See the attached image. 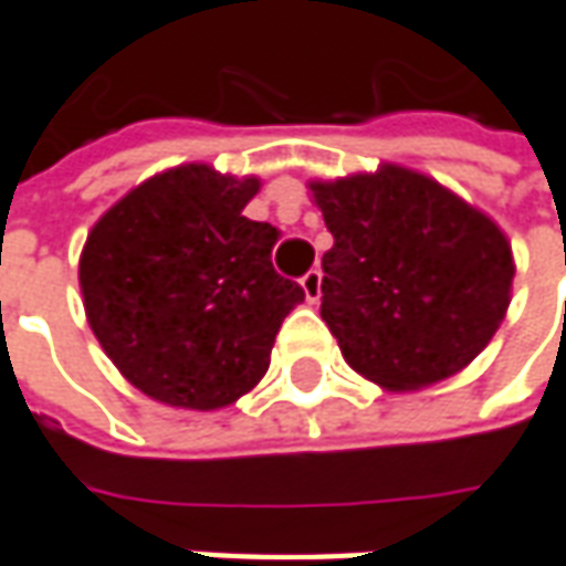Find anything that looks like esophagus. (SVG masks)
Returning a JSON list of instances; mask_svg holds the SVG:
<instances>
[{"instance_id":"34e87169","label":"esophagus","mask_w":566,"mask_h":566,"mask_svg":"<svg viewBox=\"0 0 566 566\" xmlns=\"http://www.w3.org/2000/svg\"><path fill=\"white\" fill-rule=\"evenodd\" d=\"M301 287H303V294H306V301L310 303H316L322 297V272L319 269H310L306 275L301 279Z\"/></svg>"}]
</instances>
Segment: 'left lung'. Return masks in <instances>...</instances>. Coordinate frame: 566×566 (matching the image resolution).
<instances>
[{"mask_svg":"<svg viewBox=\"0 0 566 566\" xmlns=\"http://www.w3.org/2000/svg\"><path fill=\"white\" fill-rule=\"evenodd\" d=\"M310 187L335 238L322 256V319L350 369L413 391L492 342L514 260L489 216L400 166Z\"/></svg>","mask_w":566,"mask_h":566,"instance_id":"1","label":"left lung"}]
</instances>
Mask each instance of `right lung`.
<instances>
[{"mask_svg": "<svg viewBox=\"0 0 566 566\" xmlns=\"http://www.w3.org/2000/svg\"><path fill=\"white\" fill-rule=\"evenodd\" d=\"M256 178L178 166L90 231L81 291L108 360L149 398L216 410L263 379L303 287L272 265L279 231L244 206Z\"/></svg>", "mask_w": 566, "mask_h": 566, "instance_id": "obj_1", "label": "right lung"}]
</instances>
